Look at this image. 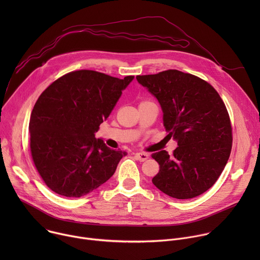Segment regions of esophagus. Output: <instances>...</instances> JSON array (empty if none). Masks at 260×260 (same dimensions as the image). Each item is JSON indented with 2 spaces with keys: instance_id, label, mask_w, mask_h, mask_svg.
Here are the masks:
<instances>
[{
  "instance_id": "obj_1",
  "label": "esophagus",
  "mask_w": 260,
  "mask_h": 260,
  "mask_svg": "<svg viewBox=\"0 0 260 260\" xmlns=\"http://www.w3.org/2000/svg\"><path fill=\"white\" fill-rule=\"evenodd\" d=\"M135 156L140 161H145L146 159H148V157H149L148 153H145V152H137V153H135Z\"/></svg>"
}]
</instances>
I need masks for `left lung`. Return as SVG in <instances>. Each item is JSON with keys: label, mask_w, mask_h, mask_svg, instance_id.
I'll use <instances>...</instances> for the list:
<instances>
[{"label": "left lung", "mask_w": 260, "mask_h": 260, "mask_svg": "<svg viewBox=\"0 0 260 260\" xmlns=\"http://www.w3.org/2000/svg\"><path fill=\"white\" fill-rule=\"evenodd\" d=\"M137 80L159 102L164 125L178 142L170 155L152 153L159 172L152 183L178 200L201 196L218 180L230 158L233 132L228 109L216 89L192 74L167 70Z\"/></svg>", "instance_id": "8db88e82"}]
</instances>
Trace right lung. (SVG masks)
I'll return each instance as SVG.
<instances>
[{"mask_svg": "<svg viewBox=\"0 0 260 260\" xmlns=\"http://www.w3.org/2000/svg\"><path fill=\"white\" fill-rule=\"evenodd\" d=\"M133 79L74 71L55 80L37 100L28 124L30 154L52 191L80 198L113 176L126 153L107 147L94 133Z\"/></svg>", "mask_w": 260, "mask_h": 260, "instance_id": "obj_1", "label": "right lung"}]
</instances>
